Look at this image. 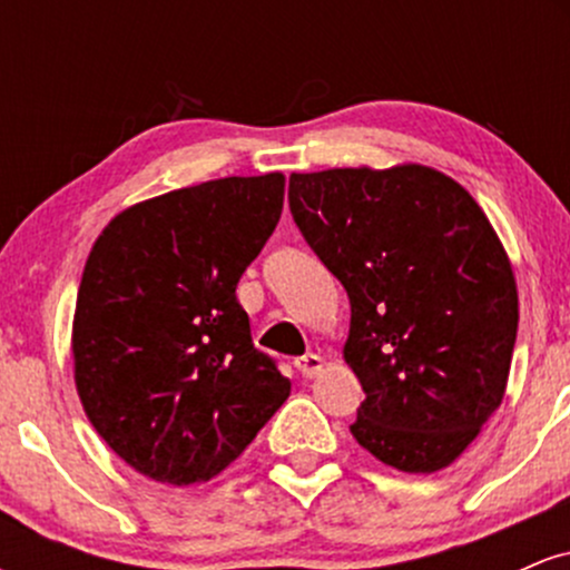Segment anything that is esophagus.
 <instances>
[{
  "instance_id": "1",
  "label": "esophagus",
  "mask_w": 570,
  "mask_h": 570,
  "mask_svg": "<svg viewBox=\"0 0 570 570\" xmlns=\"http://www.w3.org/2000/svg\"><path fill=\"white\" fill-rule=\"evenodd\" d=\"M294 367L303 372V377H316L324 370V358L318 353H305V356L294 358Z\"/></svg>"
}]
</instances>
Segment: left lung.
<instances>
[{
	"mask_svg": "<svg viewBox=\"0 0 570 570\" xmlns=\"http://www.w3.org/2000/svg\"><path fill=\"white\" fill-rule=\"evenodd\" d=\"M289 208L351 299L343 356L367 394L351 434L399 472L450 466L499 410L520 318L485 212L417 163L292 174Z\"/></svg>",
	"mask_w": 570,
	"mask_h": 570,
	"instance_id": "1",
	"label": "left lung"
}]
</instances>
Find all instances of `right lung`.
Segmentation results:
<instances>
[{"label": "right lung", "instance_id": "1", "mask_svg": "<svg viewBox=\"0 0 570 570\" xmlns=\"http://www.w3.org/2000/svg\"><path fill=\"white\" fill-rule=\"evenodd\" d=\"M284 174L158 195L104 227L71 324L75 383L104 442L166 485L208 482L289 396L235 286L284 208Z\"/></svg>", "mask_w": 570, "mask_h": 570}]
</instances>
